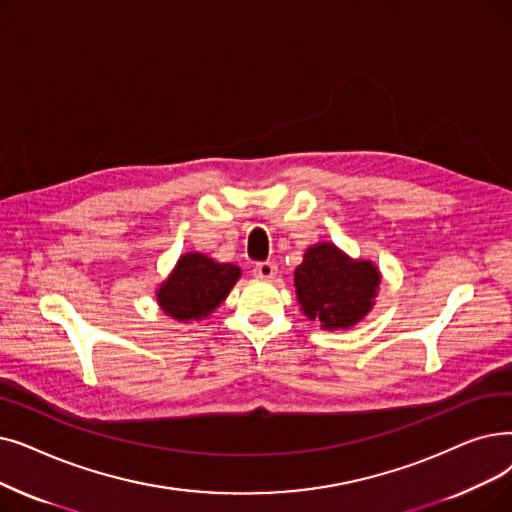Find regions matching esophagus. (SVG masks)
Listing matches in <instances>:
<instances>
[{
	"instance_id": "esophagus-1",
	"label": "esophagus",
	"mask_w": 512,
	"mask_h": 512,
	"mask_svg": "<svg viewBox=\"0 0 512 512\" xmlns=\"http://www.w3.org/2000/svg\"><path fill=\"white\" fill-rule=\"evenodd\" d=\"M253 274H255L257 278L270 280V278H274V276L278 274V268H276V263H272V261H259V263H255Z\"/></svg>"
}]
</instances>
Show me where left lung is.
<instances>
[{
  "label": "left lung",
  "mask_w": 512,
  "mask_h": 512,
  "mask_svg": "<svg viewBox=\"0 0 512 512\" xmlns=\"http://www.w3.org/2000/svg\"><path fill=\"white\" fill-rule=\"evenodd\" d=\"M379 284V270L370 261H351L330 242L307 249L295 270L303 314L324 328H347L362 320Z\"/></svg>",
  "instance_id": "8db88e82"
}]
</instances>
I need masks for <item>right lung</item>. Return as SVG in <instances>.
<instances>
[{
	"label": "right lung",
	"mask_w": 512,
	"mask_h": 512,
	"mask_svg": "<svg viewBox=\"0 0 512 512\" xmlns=\"http://www.w3.org/2000/svg\"><path fill=\"white\" fill-rule=\"evenodd\" d=\"M238 278L236 265L188 253L177 261V268L163 282L157 299L165 314L175 320H201L228 297Z\"/></svg>",
	"instance_id": "1"
}]
</instances>
